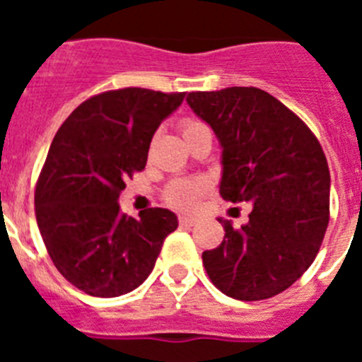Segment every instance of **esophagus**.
Masks as SVG:
<instances>
[{
  "label": "esophagus",
  "instance_id": "esophagus-1",
  "mask_svg": "<svg viewBox=\"0 0 362 362\" xmlns=\"http://www.w3.org/2000/svg\"><path fill=\"white\" fill-rule=\"evenodd\" d=\"M179 223L185 226H192V225H196L197 219L194 216H179Z\"/></svg>",
  "mask_w": 362,
  "mask_h": 362
}]
</instances>
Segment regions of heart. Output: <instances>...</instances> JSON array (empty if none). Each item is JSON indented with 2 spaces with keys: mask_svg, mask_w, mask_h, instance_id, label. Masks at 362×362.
I'll list each match as a JSON object with an SVG mask.
<instances>
[{
  "mask_svg": "<svg viewBox=\"0 0 362 362\" xmlns=\"http://www.w3.org/2000/svg\"><path fill=\"white\" fill-rule=\"evenodd\" d=\"M199 127H203V123H199V121H185L183 137L194 132L196 129H199ZM204 190H206V183H204L203 179H181V181H175V183L168 187L166 201L172 206H175V209H192Z\"/></svg>",
  "mask_w": 362,
  "mask_h": 362,
  "instance_id": "b5f03b06",
  "label": "heart"
}]
</instances>
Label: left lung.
Wrapping results in <instances>:
<instances>
[{
    "label": "left lung",
    "instance_id": "1",
    "mask_svg": "<svg viewBox=\"0 0 362 362\" xmlns=\"http://www.w3.org/2000/svg\"><path fill=\"white\" fill-rule=\"evenodd\" d=\"M187 103L221 145L219 192L252 203L248 223L203 252L225 296L261 300L290 288L321 248L330 219V170L317 137L279 99L255 86L190 92Z\"/></svg>",
    "mask_w": 362,
    "mask_h": 362
}]
</instances>
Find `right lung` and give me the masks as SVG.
<instances>
[{
  "instance_id": "right-lung-1",
  "label": "right lung",
  "mask_w": 362,
  "mask_h": 362,
  "mask_svg": "<svg viewBox=\"0 0 362 362\" xmlns=\"http://www.w3.org/2000/svg\"><path fill=\"white\" fill-rule=\"evenodd\" d=\"M185 92L121 88L79 105L57 130L36 187V219L52 263L94 297L136 290L153 270L177 216L119 212V194L145 168L150 141Z\"/></svg>"
}]
</instances>
